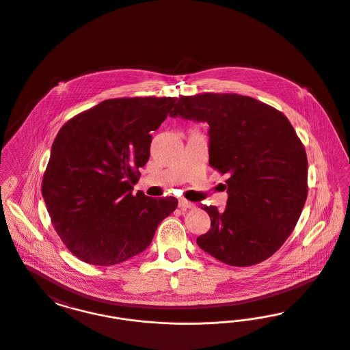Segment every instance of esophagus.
Listing matches in <instances>:
<instances>
[{
	"label": "esophagus",
	"instance_id": "1",
	"mask_svg": "<svg viewBox=\"0 0 350 350\" xmlns=\"http://www.w3.org/2000/svg\"><path fill=\"white\" fill-rule=\"evenodd\" d=\"M178 206H180L183 210H190V208H194V207H196L194 203H190V202H187L186 200H180Z\"/></svg>",
	"mask_w": 350,
	"mask_h": 350
}]
</instances>
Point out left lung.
Returning <instances> with one entry per match:
<instances>
[{
	"label": "left lung",
	"instance_id": "obj_1",
	"mask_svg": "<svg viewBox=\"0 0 350 350\" xmlns=\"http://www.w3.org/2000/svg\"><path fill=\"white\" fill-rule=\"evenodd\" d=\"M170 117L208 124L210 165L227 174V206H202L211 230L200 250L232 267L269 258L293 232L307 198V154L288 119L252 97L180 98Z\"/></svg>",
	"mask_w": 350,
	"mask_h": 350
}]
</instances>
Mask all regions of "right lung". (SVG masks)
I'll list each match as a JSON object with an SVG mask.
<instances>
[{
    "mask_svg": "<svg viewBox=\"0 0 350 350\" xmlns=\"http://www.w3.org/2000/svg\"><path fill=\"white\" fill-rule=\"evenodd\" d=\"M177 98L103 100L72 118L51 148L42 196L63 243L92 265L123 262L150 247L174 197L133 196L137 169L150 159L152 131Z\"/></svg>",
    "mask_w": 350,
    "mask_h": 350,
    "instance_id": "add662e5",
    "label": "right lung"
}]
</instances>
